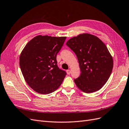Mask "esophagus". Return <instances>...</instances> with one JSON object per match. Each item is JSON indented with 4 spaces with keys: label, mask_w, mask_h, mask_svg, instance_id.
Instances as JSON below:
<instances>
[{
    "label": "esophagus",
    "mask_w": 129,
    "mask_h": 129,
    "mask_svg": "<svg viewBox=\"0 0 129 129\" xmlns=\"http://www.w3.org/2000/svg\"><path fill=\"white\" fill-rule=\"evenodd\" d=\"M66 72H67V73L68 75H70V74H71V70H67V71H66Z\"/></svg>",
    "instance_id": "34e87169"
}]
</instances>
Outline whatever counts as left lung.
I'll return each instance as SVG.
<instances>
[{"label":"left lung","mask_w":129,"mask_h":129,"mask_svg":"<svg viewBox=\"0 0 129 129\" xmlns=\"http://www.w3.org/2000/svg\"><path fill=\"white\" fill-rule=\"evenodd\" d=\"M66 45L75 53L81 73L74 79L76 86L86 93L99 90L106 83L113 68V59L107 46L90 34L73 37Z\"/></svg>","instance_id":"obj_1"}]
</instances>
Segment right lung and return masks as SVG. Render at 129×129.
Listing matches in <instances>:
<instances>
[{
	"mask_svg": "<svg viewBox=\"0 0 129 129\" xmlns=\"http://www.w3.org/2000/svg\"><path fill=\"white\" fill-rule=\"evenodd\" d=\"M66 39L65 37L38 36L22 50L20 67L27 83L34 91L48 94L62 84L67 73L58 67L56 55Z\"/></svg>",
	"mask_w": 129,
	"mask_h": 129,
	"instance_id": "right-lung-1",
	"label": "right lung"
}]
</instances>
